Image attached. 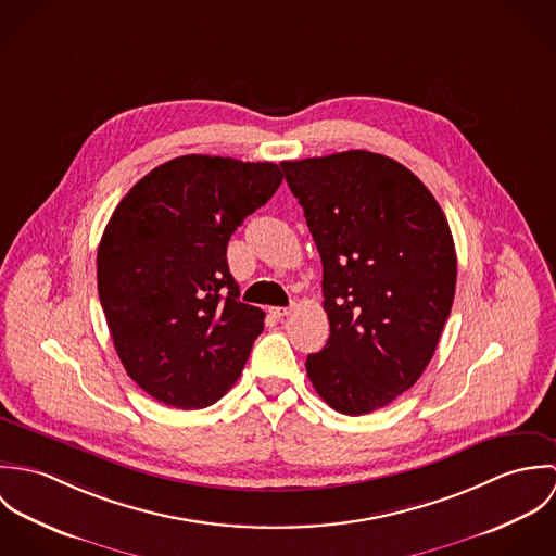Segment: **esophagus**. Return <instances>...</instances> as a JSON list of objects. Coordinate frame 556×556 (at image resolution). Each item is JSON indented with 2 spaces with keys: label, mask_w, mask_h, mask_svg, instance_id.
I'll return each instance as SVG.
<instances>
[{
  "label": "esophagus",
  "mask_w": 556,
  "mask_h": 556,
  "mask_svg": "<svg viewBox=\"0 0 556 556\" xmlns=\"http://www.w3.org/2000/svg\"><path fill=\"white\" fill-rule=\"evenodd\" d=\"M269 313L276 318H282L291 313V308H269Z\"/></svg>",
  "instance_id": "obj_1"
}]
</instances>
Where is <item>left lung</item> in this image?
<instances>
[{
    "label": "left lung",
    "instance_id": "left-lung-1",
    "mask_svg": "<svg viewBox=\"0 0 556 556\" xmlns=\"http://www.w3.org/2000/svg\"><path fill=\"white\" fill-rule=\"evenodd\" d=\"M323 263L318 396L344 415L388 406L430 364L456 293V248L432 192L396 160L351 150L280 162Z\"/></svg>",
    "mask_w": 556,
    "mask_h": 556
}]
</instances>
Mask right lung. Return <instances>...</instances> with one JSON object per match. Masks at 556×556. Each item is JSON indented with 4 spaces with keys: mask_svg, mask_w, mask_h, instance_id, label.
<instances>
[{
    "mask_svg": "<svg viewBox=\"0 0 556 556\" xmlns=\"http://www.w3.org/2000/svg\"><path fill=\"white\" fill-rule=\"evenodd\" d=\"M274 162L179 156L115 207L98 245V295L128 377L162 404L205 408L238 381L265 313L239 302L227 245L265 205Z\"/></svg>",
    "mask_w": 556,
    "mask_h": 556,
    "instance_id": "right-lung-1",
    "label": "right lung"
}]
</instances>
